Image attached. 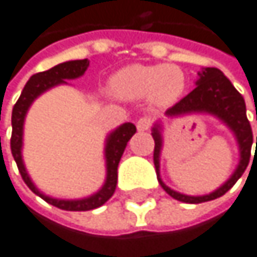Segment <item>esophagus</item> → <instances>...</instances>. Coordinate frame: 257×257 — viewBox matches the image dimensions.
Listing matches in <instances>:
<instances>
[{
	"instance_id": "obj_1",
	"label": "esophagus",
	"mask_w": 257,
	"mask_h": 257,
	"mask_svg": "<svg viewBox=\"0 0 257 257\" xmlns=\"http://www.w3.org/2000/svg\"><path fill=\"white\" fill-rule=\"evenodd\" d=\"M151 127V120L148 117H142L139 121H137V130L139 131H148Z\"/></svg>"
}]
</instances>
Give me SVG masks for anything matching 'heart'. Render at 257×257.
<instances>
[{
    "mask_svg": "<svg viewBox=\"0 0 257 257\" xmlns=\"http://www.w3.org/2000/svg\"><path fill=\"white\" fill-rule=\"evenodd\" d=\"M111 91L121 100L150 98L156 104L176 101L185 89V75L173 64H130L111 78Z\"/></svg>",
    "mask_w": 257,
    "mask_h": 257,
    "instance_id": "obj_1",
    "label": "heart"
}]
</instances>
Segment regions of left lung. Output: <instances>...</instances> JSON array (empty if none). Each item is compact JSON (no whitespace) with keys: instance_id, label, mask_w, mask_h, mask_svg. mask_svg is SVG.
<instances>
[{"instance_id":"obj_1","label":"left lung","mask_w":257,"mask_h":257,"mask_svg":"<svg viewBox=\"0 0 257 257\" xmlns=\"http://www.w3.org/2000/svg\"><path fill=\"white\" fill-rule=\"evenodd\" d=\"M197 75H199V78L196 80L194 89L186 97H183L179 103H176L173 107H170V109L165 112V115L170 118L193 115V114L213 115L214 118L222 121L233 133V136L237 142V146H239V163L236 166L234 173L230 176V179L225 183H222L217 190H214L210 194L188 196V194H182L179 191H174L168 185H165V182L160 177V156H162V150H163V124H162V121H156L151 134H153V139L156 143L154 165H156L159 183L171 197H174L176 200L185 202V203H202V202L214 200V199L223 196L243 174L245 168L250 160L251 145L254 142L250 121L246 118L245 100L236 91V87L231 84V81L223 75L222 71H219L216 67H203Z\"/></svg>"}]
</instances>
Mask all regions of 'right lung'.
<instances>
[{"mask_svg":"<svg viewBox=\"0 0 257 257\" xmlns=\"http://www.w3.org/2000/svg\"><path fill=\"white\" fill-rule=\"evenodd\" d=\"M89 61L87 58L84 60H72V61H64L57 66H54L49 71L35 74L31 77L24 86V89L18 98V101L14 106L12 111V139H11V150L12 156L17 162V166L20 170V174L26 185L31 188L37 196H40L43 200L47 203H51L57 208L66 210V211H87V210H95L98 206H101L104 202H107L117 186V168L120 163V159L124 153V148L127 142L131 140V137L136 134V124L134 123H123L112 133L107 134L104 140V162H106V179L104 183L101 185V188L83 199H55L44 194L37 188V185L32 182L31 176H29L26 165L23 160V136H24V120L27 115L29 107L32 106V103L46 91L52 89L55 86L60 84H67V80H75L80 78L84 72Z\"/></svg>","mask_w":257,"mask_h":257,"instance_id":"add662e5","label":"right lung"}]
</instances>
